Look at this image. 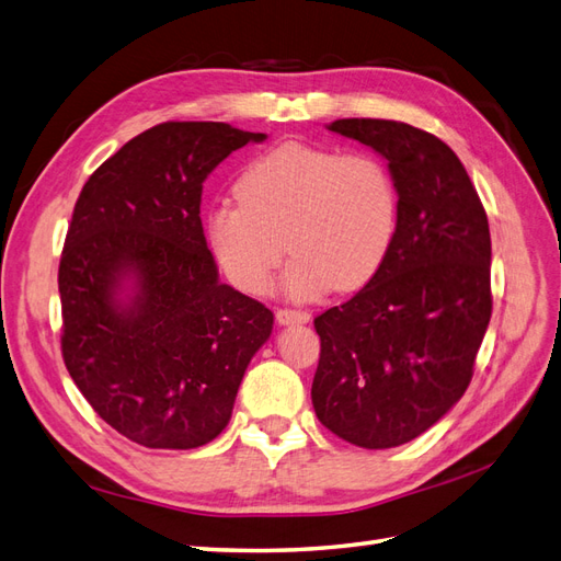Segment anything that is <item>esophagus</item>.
<instances>
[{"label": "esophagus", "instance_id": "1", "mask_svg": "<svg viewBox=\"0 0 561 561\" xmlns=\"http://www.w3.org/2000/svg\"><path fill=\"white\" fill-rule=\"evenodd\" d=\"M276 320L280 322V325H304V322L311 320V313L297 311V309H278Z\"/></svg>", "mask_w": 561, "mask_h": 561}]
</instances>
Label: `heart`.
Returning a JSON list of instances; mask_svg holds the SVG:
<instances>
[{
    "label": "heart",
    "instance_id": "1",
    "mask_svg": "<svg viewBox=\"0 0 561 561\" xmlns=\"http://www.w3.org/2000/svg\"><path fill=\"white\" fill-rule=\"evenodd\" d=\"M236 196L208 210L206 239L222 274L245 295L268 290L283 238L295 254L283 276L287 295L358 290L381 268L398 231L396 178L365 151L283 142L243 168Z\"/></svg>",
    "mask_w": 561,
    "mask_h": 561
}]
</instances>
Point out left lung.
<instances>
[{"label": "left lung", "mask_w": 561, "mask_h": 561, "mask_svg": "<svg viewBox=\"0 0 561 561\" xmlns=\"http://www.w3.org/2000/svg\"><path fill=\"white\" fill-rule=\"evenodd\" d=\"M328 128L388 161L400 217L377 274L313 320L311 400L346 443L390 449L426 433L472 379L491 318L489 222L463 163L435 135L386 118Z\"/></svg>", "instance_id": "1"}]
</instances>
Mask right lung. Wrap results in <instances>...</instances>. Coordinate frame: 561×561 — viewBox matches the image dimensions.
Masks as SVG:
<instances>
[{"instance_id":"right-lung-1","label":"right lung","mask_w":561,"mask_h":561,"mask_svg":"<svg viewBox=\"0 0 561 561\" xmlns=\"http://www.w3.org/2000/svg\"><path fill=\"white\" fill-rule=\"evenodd\" d=\"M266 140L219 122L140 133L83 184L58 268L62 360L105 423L149 449L208 445L231 419L274 328L219 283L201 225L203 182Z\"/></svg>"}]
</instances>
